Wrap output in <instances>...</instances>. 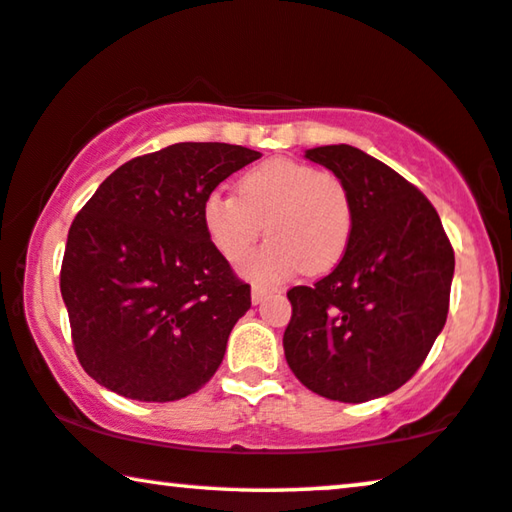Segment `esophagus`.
Segmentation results:
<instances>
[{
    "label": "esophagus",
    "mask_w": 512,
    "mask_h": 512,
    "mask_svg": "<svg viewBox=\"0 0 512 512\" xmlns=\"http://www.w3.org/2000/svg\"><path fill=\"white\" fill-rule=\"evenodd\" d=\"M269 294H271V289H269V287H264V285H253V294H250V296H253V303L257 305V303H262Z\"/></svg>",
    "instance_id": "esophagus-1"
}]
</instances>
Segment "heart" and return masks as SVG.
Returning <instances> with one entry per match:
<instances>
[{
	"instance_id": "1",
	"label": "heart",
	"mask_w": 512,
	"mask_h": 512,
	"mask_svg": "<svg viewBox=\"0 0 512 512\" xmlns=\"http://www.w3.org/2000/svg\"><path fill=\"white\" fill-rule=\"evenodd\" d=\"M264 232L271 236L243 271L255 280H282L296 271H331L345 257L354 204L345 181L292 158H269L236 181V197L213 190L202 225L213 248L239 264Z\"/></svg>"
}]
</instances>
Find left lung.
Here are the masks:
<instances>
[{
    "label": "left lung",
    "mask_w": 512,
    "mask_h": 512,
    "mask_svg": "<svg viewBox=\"0 0 512 512\" xmlns=\"http://www.w3.org/2000/svg\"><path fill=\"white\" fill-rule=\"evenodd\" d=\"M345 181L354 230L345 257L312 287H292L282 347L296 379L338 402H368L416 375L446 324L453 246L430 200L349 144L305 151Z\"/></svg>",
    "instance_id": "obj_1"
}]
</instances>
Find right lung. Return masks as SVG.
<instances>
[{
	"label": "right lung",
	"mask_w": 512,
	"mask_h": 512,
	"mask_svg": "<svg viewBox=\"0 0 512 512\" xmlns=\"http://www.w3.org/2000/svg\"><path fill=\"white\" fill-rule=\"evenodd\" d=\"M259 151L179 142L117 167L75 216L61 262L75 354L91 379L140 402L200 391L250 308L202 225V204Z\"/></svg>",
	"instance_id": "right-lung-1"
}]
</instances>
